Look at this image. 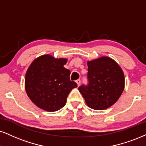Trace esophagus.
Wrapping results in <instances>:
<instances>
[{"mask_svg": "<svg viewBox=\"0 0 146 146\" xmlns=\"http://www.w3.org/2000/svg\"><path fill=\"white\" fill-rule=\"evenodd\" d=\"M76 82L77 84H78V86H80V82H81V80H80V79H78V80H76Z\"/></svg>", "mask_w": 146, "mask_h": 146, "instance_id": "obj_1", "label": "esophagus"}]
</instances>
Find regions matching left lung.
Masks as SVG:
<instances>
[{"label":"left lung","instance_id":"obj_1","mask_svg":"<svg viewBox=\"0 0 146 146\" xmlns=\"http://www.w3.org/2000/svg\"><path fill=\"white\" fill-rule=\"evenodd\" d=\"M88 84L78 90L91 108L102 110L118 100L125 88V76L121 68L112 59L102 57L87 62Z\"/></svg>","mask_w":146,"mask_h":146}]
</instances>
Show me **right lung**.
Returning <instances> with one entry per match:
<instances>
[{
	"label": "right lung",
	"instance_id": "1",
	"mask_svg": "<svg viewBox=\"0 0 146 146\" xmlns=\"http://www.w3.org/2000/svg\"><path fill=\"white\" fill-rule=\"evenodd\" d=\"M66 59L45 55L38 57L28 68L25 77L26 91L40 108L55 111L66 105L71 90L77 87L70 78V71L64 66Z\"/></svg>",
	"mask_w": 146,
	"mask_h": 146
}]
</instances>
